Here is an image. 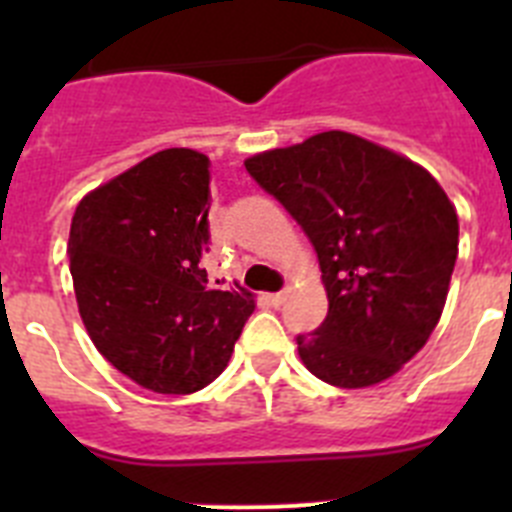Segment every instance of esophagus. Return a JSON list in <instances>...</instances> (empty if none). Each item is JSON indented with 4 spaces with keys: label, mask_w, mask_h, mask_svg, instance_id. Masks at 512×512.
<instances>
[{
    "label": "esophagus",
    "mask_w": 512,
    "mask_h": 512,
    "mask_svg": "<svg viewBox=\"0 0 512 512\" xmlns=\"http://www.w3.org/2000/svg\"><path fill=\"white\" fill-rule=\"evenodd\" d=\"M284 292H271V295H266V302H269V305H274V307H279L284 302Z\"/></svg>",
    "instance_id": "esophagus-1"
}]
</instances>
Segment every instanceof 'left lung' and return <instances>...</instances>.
Masks as SVG:
<instances>
[{
	"mask_svg": "<svg viewBox=\"0 0 512 512\" xmlns=\"http://www.w3.org/2000/svg\"><path fill=\"white\" fill-rule=\"evenodd\" d=\"M318 253L328 315L297 336L302 364L346 390L408 364L441 318L459 220L441 184L410 158L328 130L246 158Z\"/></svg>",
	"mask_w": 512,
	"mask_h": 512,
	"instance_id": "left-lung-1",
	"label": "left lung"
}]
</instances>
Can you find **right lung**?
Masks as SVG:
<instances>
[{
  "instance_id": "add662e5",
  "label": "right lung",
  "mask_w": 512,
  "mask_h": 512,
  "mask_svg": "<svg viewBox=\"0 0 512 512\" xmlns=\"http://www.w3.org/2000/svg\"><path fill=\"white\" fill-rule=\"evenodd\" d=\"M210 158L166 148L102 184L71 220L81 320L117 372L161 395L220 377L253 295L207 289Z\"/></svg>"
}]
</instances>
